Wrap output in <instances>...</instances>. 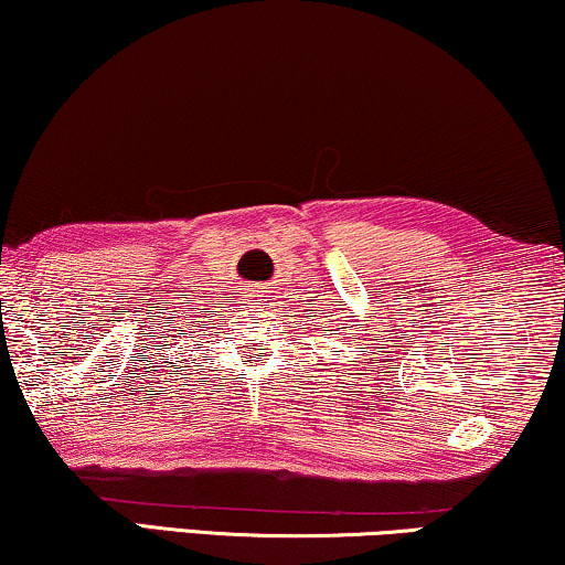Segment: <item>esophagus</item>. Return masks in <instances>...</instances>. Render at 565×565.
<instances>
[{
	"mask_svg": "<svg viewBox=\"0 0 565 565\" xmlns=\"http://www.w3.org/2000/svg\"><path fill=\"white\" fill-rule=\"evenodd\" d=\"M253 301H256V305H264V301H266V291H260V289L253 291Z\"/></svg>",
	"mask_w": 565,
	"mask_h": 565,
	"instance_id": "34e87169",
	"label": "esophagus"
}]
</instances>
